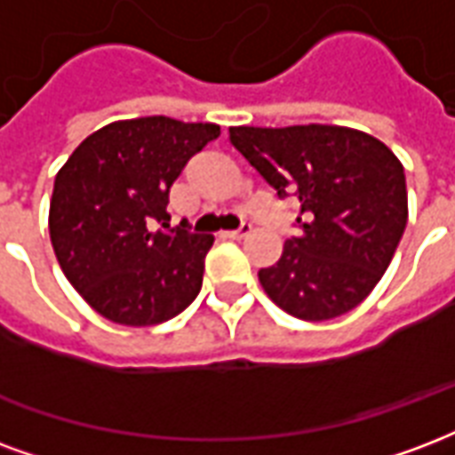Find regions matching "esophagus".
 <instances>
[{"instance_id":"1","label":"esophagus","mask_w":455,"mask_h":455,"mask_svg":"<svg viewBox=\"0 0 455 455\" xmlns=\"http://www.w3.org/2000/svg\"><path fill=\"white\" fill-rule=\"evenodd\" d=\"M248 231H251V224H245L243 221V224H241L238 228H231V231H227V238H234V241H238V238H243Z\"/></svg>"}]
</instances>
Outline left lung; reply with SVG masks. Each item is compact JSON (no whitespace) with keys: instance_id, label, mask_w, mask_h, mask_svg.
Masks as SVG:
<instances>
[{"instance_id":"obj_1","label":"left lung","mask_w":455,"mask_h":455,"mask_svg":"<svg viewBox=\"0 0 455 455\" xmlns=\"http://www.w3.org/2000/svg\"><path fill=\"white\" fill-rule=\"evenodd\" d=\"M231 144L299 202V236L258 272L265 294L301 321H331L371 294L407 224L405 171L376 137L338 124L228 127Z\"/></svg>"}]
</instances>
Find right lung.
Instances as JSON below:
<instances>
[{
    "label": "right lung",
    "mask_w": 455,
    "mask_h": 455,
    "mask_svg": "<svg viewBox=\"0 0 455 455\" xmlns=\"http://www.w3.org/2000/svg\"><path fill=\"white\" fill-rule=\"evenodd\" d=\"M221 130L151 116L120 120L89 134L55 178L50 241L57 262L103 318L156 325L202 289L214 236L171 227L168 193L188 161Z\"/></svg>",
    "instance_id": "add662e5"
}]
</instances>
